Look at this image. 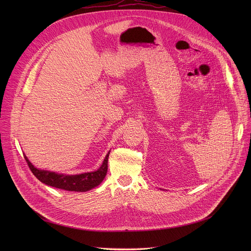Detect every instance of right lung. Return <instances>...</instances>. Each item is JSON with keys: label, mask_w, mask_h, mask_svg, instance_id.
<instances>
[{"label": "right lung", "mask_w": 251, "mask_h": 251, "mask_svg": "<svg viewBox=\"0 0 251 251\" xmlns=\"http://www.w3.org/2000/svg\"><path fill=\"white\" fill-rule=\"evenodd\" d=\"M108 157L109 153L106 155L103 164L97 171L80 175H63L45 170H39L31 165L25 156V159L31 173L42 183L50 187L70 192H86L93 189L94 187H97L103 181L107 173V168H108Z\"/></svg>", "instance_id": "right-lung-1"}]
</instances>
